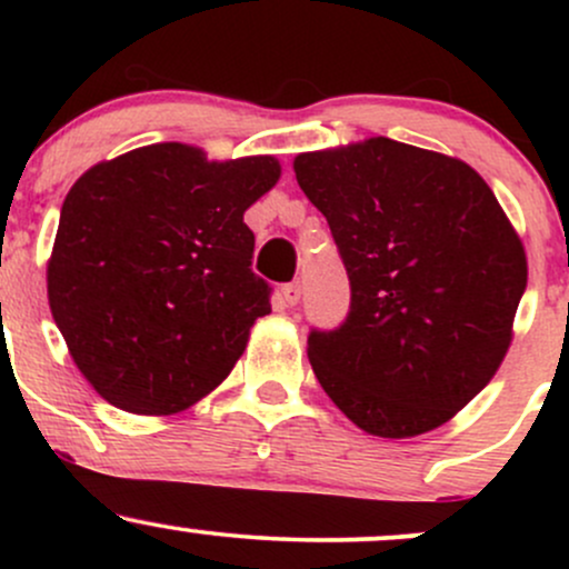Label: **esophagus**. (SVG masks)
I'll use <instances>...</instances> for the list:
<instances>
[{"label": "esophagus", "instance_id": "obj_1", "mask_svg": "<svg viewBox=\"0 0 569 569\" xmlns=\"http://www.w3.org/2000/svg\"><path fill=\"white\" fill-rule=\"evenodd\" d=\"M299 293H302V289H299V283H286L283 289H280V297H283V302L293 307L299 302Z\"/></svg>", "mask_w": 569, "mask_h": 569}]
</instances>
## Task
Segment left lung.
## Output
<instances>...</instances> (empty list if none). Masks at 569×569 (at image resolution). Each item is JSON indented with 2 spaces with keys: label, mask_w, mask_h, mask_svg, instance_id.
I'll return each instance as SVG.
<instances>
[{
  "label": "left lung",
  "mask_w": 569,
  "mask_h": 569,
  "mask_svg": "<svg viewBox=\"0 0 569 569\" xmlns=\"http://www.w3.org/2000/svg\"><path fill=\"white\" fill-rule=\"evenodd\" d=\"M293 173L350 278L348 318L307 337L318 382L371 436L443 426L495 377L527 289L498 198L462 160L385 136L299 154Z\"/></svg>",
  "instance_id": "8db88e82"
}]
</instances>
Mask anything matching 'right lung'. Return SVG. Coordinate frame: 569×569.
Wrapping results in <instances>:
<instances>
[{"mask_svg": "<svg viewBox=\"0 0 569 569\" xmlns=\"http://www.w3.org/2000/svg\"><path fill=\"white\" fill-rule=\"evenodd\" d=\"M280 179L270 154L211 162L152 143L98 162L69 189L48 299L96 393L173 415L211 393L270 312L243 213Z\"/></svg>", "mask_w": 569, "mask_h": 569, "instance_id": "right-lung-1", "label": "right lung"}]
</instances>
